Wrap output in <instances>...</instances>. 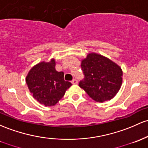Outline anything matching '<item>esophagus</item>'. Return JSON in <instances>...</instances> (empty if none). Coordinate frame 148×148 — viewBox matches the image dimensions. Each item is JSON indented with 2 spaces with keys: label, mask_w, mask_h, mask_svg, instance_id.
<instances>
[{
  "label": "esophagus",
  "mask_w": 148,
  "mask_h": 148,
  "mask_svg": "<svg viewBox=\"0 0 148 148\" xmlns=\"http://www.w3.org/2000/svg\"><path fill=\"white\" fill-rule=\"evenodd\" d=\"M71 84H78V81L77 80V79H74L72 81H71Z\"/></svg>",
  "instance_id": "34e87169"
}]
</instances>
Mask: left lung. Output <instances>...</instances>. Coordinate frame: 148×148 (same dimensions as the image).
Segmentation results:
<instances>
[{"label":"left lung","mask_w":148,"mask_h":148,"mask_svg":"<svg viewBox=\"0 0 148 148\" xmlns=\"http://www.w3.org/2000/svg\"><path fill=\"white\" fill-rule=\"evenodd\" d=\"M82 69L84 80L79 86L95 101L103 103L112 99L122 84L121 68L106 57L89 53L82 59Z\"/></svg>","instance_id":"obj_1"}]
</instances>
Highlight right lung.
I'll use <instances>...</instances> for the list:
<instances>
[{
	"label": "right lung",
	"mask_w": 148,
	"mask_h": 148,
	"mask_svg": "<svg viewBox=\"0 0 148 148\" xmlns=\"http://www.w3.org/2000/svg\"><path fill=\"white\" fill-rule=\"evenodd\" d=\"M56 60L42 61L29 71L27 77L28 88L34 98L46 107L56 105L71 86L64 80V72L56 69Z\"/></svg>",
	"instance_id": "1"
}]
</instances>
